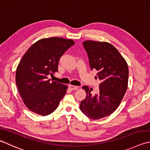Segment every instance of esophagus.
<instances>
[{"label":"esophagus","instance_id":"esophagus-1","mask_svg":"<svg viewBox=\"0 0 150 150\" xmlns=\"http://www.w3.org/2000/svg\"><path fill=\"white\" fill-rule=\"evenodd\" d=\"M69 88L71 90H76L78 89L79 87L77 86H73V85H69Z\"/></svg>","mask_w":150,"mask_h":150}]
</instances>
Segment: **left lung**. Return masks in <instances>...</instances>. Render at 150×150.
Here are the masks:
<instances>
[{
    "mask_svg": "<svg viewBox=\"0 0 150 150\" xmlns=\"http://www.w3.org/2000/svg\"><path fill=\"white\" fill-rule=\"evenodd\" d=\"M83 46L88 57L91 69L98 71V93L92 94V88L83 86L86 96L81 102L80 110L92 120L109 116L116 110L127 89V64L119 51L109 43L84 41Z\"/></svg>",
    "mask_w": 150,
    "mask_h": 150,
    "instance_id": "1",
    "label": "left lung"
}]
</instances>
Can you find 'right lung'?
<instances>
[{
	"label": "right lung",
	"instance_id": "1",
	"mask_svg": "<svg viewBox=\"0 0 150 150\" xmlns=\"http://www.w3.org/2000/svg\"><path fill=\"white\" fill-rule=\"evenodd\" d=\"M75 44L72 40L52 37L34 43L23 55L16 73L19 94L29 110L47 116L57 109L67 86L50 82L49 75L58 71L60 58Z\"/></svg>",
	"mask_w": 150,
	"mask_h": 150
}]
</instances>
